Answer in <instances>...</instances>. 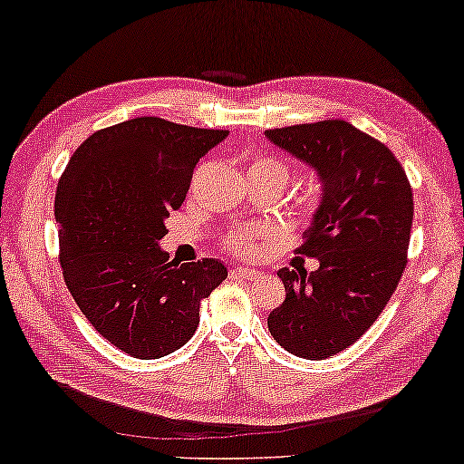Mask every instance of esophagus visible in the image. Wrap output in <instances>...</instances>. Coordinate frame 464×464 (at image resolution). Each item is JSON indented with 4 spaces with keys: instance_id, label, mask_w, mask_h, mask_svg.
Masks as SVG:
<instances>
[{
    "instance_id": "34e87169",
    "label": "esophagus",
    "mask_w": 464,
    "mask_h": 464,
    "mask_svg": "<svg viewBox=\"0 0 464 464\" xmlns=\"http://www.w3.org/2000/svg\"><path fill=\"white\" fill-rule=\"evenodd\" d=\"M232 277H238V279H258L262 273L256 271V268H249V266H234L232 268Z\"/></svg>"
}]
</instances>
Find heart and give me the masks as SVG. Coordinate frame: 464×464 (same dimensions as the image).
Wrapping results in <instances>:
<instances>
[{
  "mask_svg": "<svg viewBox=\"0 0 464 464\" xmlns=\"http://www.w3.org/2000/svg\"><path fill=\"white\" fill-rule=\"evenodd\" d=\"M247 171H256V174H265V176H273L277 179L282 185H285L290 179V168L288 163L282 161V159L276 157H258L254 163L249 165ZM299 208L305 217H314L320 208V196L316 191H305L299 198ZM262 234L258 230H245L238 234H232L227 238V247H230L234 254L238 256H254L258 251V243H260Z\"/></svg>",
  "mask_w": 464,
  "mask_h": 464,
  "instance_id": "b5f03b06",
  "label": "heart"
}]
</instances>
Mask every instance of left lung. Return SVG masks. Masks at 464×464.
Returning <instances> with one entry per match:
<instances>
[{
  "mask_svg": "<svg viewBox=\"0 0 464 464\" xmlns=\"http://www.w3.org/2000/svg\"><path fill=\"white\" fill-rule=\"evenodd\" d=\"M282 150L312 165L323 199L296 256L320 266L282 268L285 299L268 314V331L288 353L327 359L344 351L381 316L407 268L413 188L390 148L346 120L271 129Z\"/></svg>",
  "mask_w": 464,
  "mask_h": 464,
  "instance_id": "left-lung-1",
  "label": "left lung"
}]
</instances>
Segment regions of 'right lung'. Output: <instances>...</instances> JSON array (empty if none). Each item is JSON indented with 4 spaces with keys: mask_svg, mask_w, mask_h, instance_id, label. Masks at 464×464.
Returning <instances> with one entry per match:
<instances>
[{
    "mask_svg": "<svg viewBox=\"0 0 464 464\" xmlns=\"http://www.w3.org/2000/svg\"><path fill=\"white\" fill-rule=\"evenodd\" d=\"M226 137L133 118L90 135L60 176L62 276L88 323L130 357L159 359L185 346L199 303L227 277L219 260L179 266L159 247L198 161Z\"/></svg>",
    "mask_w": 464,
    "mask_h": 464,
    "instance_id": "1",
    "label": "right lung"
}]
</instances>
